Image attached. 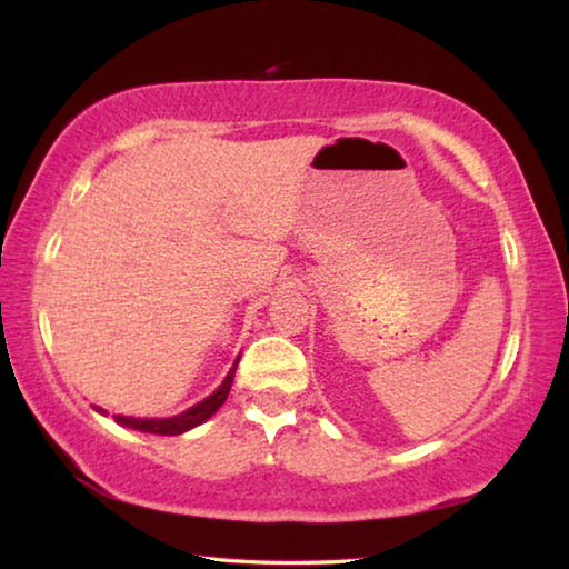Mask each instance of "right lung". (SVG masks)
<instances>
[{
    "instance_id": "1",
    "label": "right lung",
    "mask_w": 569,
    "mask_h": 569,
    "mask_svg": "<svg viewBox=\"0 0 569 569\" xmlns=\"http://www.w3.org/2000/svg\"><path fill=\"white\" fill-rule=\"evenodd\" d=\"M240 361V356L233 363V369L228 371V377L223 379V383L210 393L208 399H203L196 407H190L188 411L178 413V417H168V419H132V417H114V421L122 423V427H130V429H138V431H146V435H162V437H176L182 435V431H188L192 427H198V423H203L206 419L213 417V413L223 407V401L228 399V391H230V383H233L236 377V366ZM100 413H104V409L98 407Z\"/></svg>"
}]
</instances>
